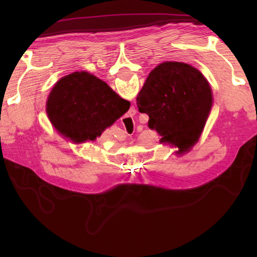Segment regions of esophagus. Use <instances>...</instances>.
<instances>
[{"label": "esophagus", "mask_w": 257, "mask_h": 257, "mask_svg": "<svg viewBox=\"0 0 257 257\" xmlns=\"http://www.w3.org/2000/svg\"><path fill=\"white\" fill-rule=\"evenodd\" d=\"M130 112H133V116H134L135 112H136V110H135V109H134V110H132V111H130Z\"/></svg>", "instance_id": "obj_1"}]
</instances>
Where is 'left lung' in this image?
<instances>
[{
	"instance_id": "8db88e82",
	"label": "left lung",
	"mask_w": 257,
	"mask_h": 257,
	"mask_svg": "<svg viewBox=\"0 0 257 257\" xmlns=\"http://www.w3.org/2000/svg\"><path fill=\"white\" fill-rule=\"evenodd\" d=\"M213 103L212 90L200 70L189 64L165 62L152 69L137 97L148 125L160 143L177 147L178 155L198 143Z\"/></svg>"
}]
</instances>
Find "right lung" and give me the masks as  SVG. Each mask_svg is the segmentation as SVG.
Wrapping results in <instances>:
<instances>
[{
	"mask_svg": "<svg viewBox=\"0 0 257 257\" xmlns=\"http://www.w3.org/2000/svg\"><path fill=\"white\" fill-rule=\"evenodd\" d=\"M130 102L87 72L59 79L48 96L47 116L57 132L74 143L94 141L128 111Z\"/></svg>",
	"mask_w": 257,
	"mask_h": 257,
	"instance_id": "obj_1",
	"label": "right lung"
}]
</instances>
